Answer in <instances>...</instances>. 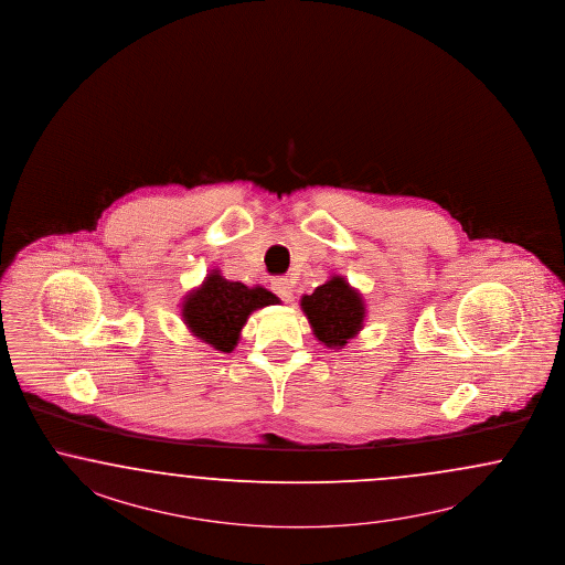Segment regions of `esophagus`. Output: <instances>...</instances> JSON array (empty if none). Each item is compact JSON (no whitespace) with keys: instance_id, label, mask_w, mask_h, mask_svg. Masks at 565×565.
<instances>
[{"instance_id":"esophagus-1","label":"esophagus","mask_w":565,"mask_h":565,"mask_svg":"<svg viewBox=\"0 0 565 565\" xmlns=\"http://www.w3.org/2000/svg\"><path fill=\"white\" fill-rule=\"evenodd\" d=\"M273 291L282 299V301H292V285L287 278H274Z\"/></svg>"}]
</instances>
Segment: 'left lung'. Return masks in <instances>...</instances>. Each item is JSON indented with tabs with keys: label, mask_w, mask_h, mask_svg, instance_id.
Here are the masks:
<instances>
[{
	"label": "left lung",
	"mask_w": 565,
	"mask_h": 565,
	"mask_svg": "<svg viewBox=\"0 0 565 565\" xmlns=\"http://www.w3.org/2000/svg\"><path fill=\"white\" fill-rule=\"evenodd\" d=\"M313 337L330 349L343 347L360 334L365 322L362 292L349 285L345 276L332 274L324 285L299 301Z\"/></svg>",
	"instance_id": "obj_1"
}]
</instances>
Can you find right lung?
Instances as JSON below:
<instances>
[{"label":"right lung","mask_w":565,"mask_h":565,"mask_svg":"<svg viewBox=\"0 0 565 565\" xmlns=\"http://www.w3.org/2000/svg\"><path fill=\"white\" fill-rule=\"evenodd\" d=\"M276 303L280 299L273 291L259 285L247 287L237 280H226L216 268L203 278L200 287L182 297L181 316L184 327L201 343L220 353H231L241 341V330L249 316Z\"/></svg>","instance_id":"right-lung-1"}]
</instances>
